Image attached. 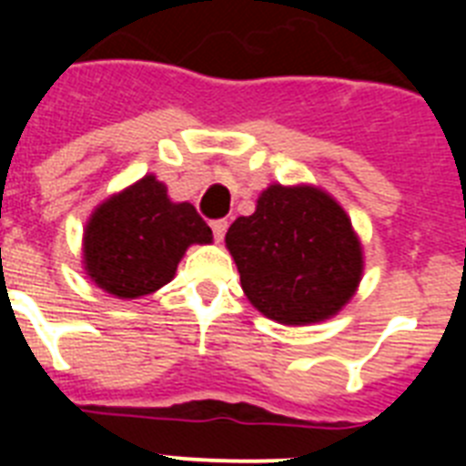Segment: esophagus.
Here are the masks:
<instances>
[{
	"label": "esophagus",
	"instance_id": "34e87169",
	"mask_svg": "<svg viewBox=\"0 0 466 466\" xmlns=\"http://www.w3.org/2000/svg\"><path fill=\"white\" fill-rule=\"evenodd\" d=\"M212 233H214V240L217 242H221L224 240V236H226V228H228V221L226 219H214L212 224Z\"/></svg>",
	"mask_w": 466,
	"mask_h": 466
}]
</instances>
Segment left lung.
<instances>
[{"mask_svg": "<svg viewBox=\"0 0 466 466\" xmlns=\"http://www.w3.org/2000/svg\"><path fill=\"white\" fill-rule=\"evenodd\" d=\"M242 289L279 324L322 322L355 294L361 247L348 214L312 187L273 184L226 233Z\"/></svg>", "mask_w": 466, "mask_h": 466, "instance_id": "obj_1", "label": "left lung"}]
</instances>
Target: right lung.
I'll return each mask as SVG.
<instances>
[{
	"label": "right lung",
	"instance_id": "add662e5",
	"mask_svg": "<svg viewBox=\"0 0 466 466\" xmlns=\"http://www.w3.org/2000/svg\"><path fill=\"white\" fill-rule=\"evenodd\" d=\"M193 242H212V228L147 175L95 209L84 236L86 270L109 294L137 299L170 282Z\"/></svg>",
	"mask_w": 466,
	"mask_h": 466
}]
</instances>
